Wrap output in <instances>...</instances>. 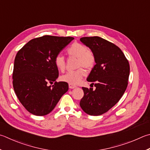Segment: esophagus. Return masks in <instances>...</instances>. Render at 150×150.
I'll use <instances>...</instances> for the list:
<instances>
[{"label": "esophagus", "mask_w": 150, "mask_h": 150, "mask_svg": "<svg viewBox=\"0 0 150 150\" xmlns=\"http://www.w3.org/2000/svg\"><path fill=\"white\" fill-rule=\"evenodd\" d=\"M76 86L75 85H73V84H69V88H71V89H73V88H76Z\"/></svg>", "instance_id": "esophagus-1"}]
</instances>
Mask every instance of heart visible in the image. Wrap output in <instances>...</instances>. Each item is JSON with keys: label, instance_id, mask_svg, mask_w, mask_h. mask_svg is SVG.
Returning <instances> with one entry per match:
<instances>
[{"label": "heart", "instance_id": "b5f03b06", "mask_svg": "<svg viewBox=\"0 0 150 150\" xmlns=\"http://www.w3.org/2000/svg\"><path fill=\"white\" fill-rule=\"evenodd\" d=\"M67 52L70 56L77 58V66L83 67L86 69H91L94 67L96 58L93 52L90 50L85 45L79 42H74L67 48ZM55 65L59 71L63 72L66 68V61L63 56L58 55L55 58ZM86 72L83 68L80 67L73 71H68L61 76L60 79L73 85L81 82L85 76Z\"/></svg>", "mask_w": 150, "mask_h": 150}]
</instances>
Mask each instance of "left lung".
<instances>
[{
  "mask_svg": "<svg viewBox=\"0 0 150 150\" xmlns=\"http://www.w3.org/2000/svg\"><path fill=\"white\" fill-rule=\"evenodd\" d=\"M80 40L96 58V65L86 79L96 88L83 87L84 96L80 106L90 115H100L113 107L126 91L129 64L117 46L101 37H82Z\"/></svg>",
  "mask_w": 150,
  "mask_h": 150,
  "instance_id": "1",
  "label": "left lung"
}]
</instances>
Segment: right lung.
Segmentation results:
<instances>
[{"instance_id": "right-lung-1", "label": "right lung", "mask_w": 150, "mask_h": 150, "mask_svg": "<svg viewBox=\"0 0 150 150\" xmlns=\"http://www.w3.org/2000/svg\"><path fill=\"white\" fill-rule=\"evenodd\" d=\"M74 39L45 35L29 41L16 54L13 87L21 104L29 113L43 116L50 113L68 91L66 82H56L55 58ZM54 82L52 87L50 85Z\"/></svg>"}]
</instances>
